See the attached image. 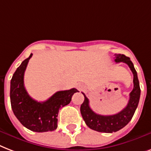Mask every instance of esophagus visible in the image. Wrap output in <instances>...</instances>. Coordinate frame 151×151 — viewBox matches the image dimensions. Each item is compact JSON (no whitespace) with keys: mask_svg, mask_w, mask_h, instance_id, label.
<instances>
[{"mask_svg":"<svg viewBox=\"0 0 151 151\" xmlns=\"http://www.w3.org/2000/svg\"><path fill=\"white\" fill-rule=\"evenodd\" d=\"M77 88H78V90H79V91H80V90H82V88H83V87H82L81 86H77Z\"/></svg>","mask_w":151,"mask_h":151,"instance_id":"esophagus-1","label":"esophagus"}]
</instances>
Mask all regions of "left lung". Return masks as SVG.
I'll use <instances>...</instances> for the list:
<instances>
[{
    "label": "left lung",
    "mask_w": 151,
    "mask_h": 151,
    "mask_svg": "<svg viewBox=\"0 0 151 151\" xmlns=\"http://www.w3.org/2000/svg\"><path fill=\"white\" fill-rule=\"evenodd\" d=\"M115 62H124L128 65L131 71L133 73V83L134 87L129 94V101L125 108L120 113L114 115L103 116L97 114L92 110L89 105V99L84 95V101L80 107L82 116L89 128L92 130L99 132L112 133L116 132L125 127L132 120L133 115L137 108L140 98V87L137 72L135 71L133 63L129 57L124 54H115Z\"/></svg>",
    "instance_id": "1"
}]
</instances>
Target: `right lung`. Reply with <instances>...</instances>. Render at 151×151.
Returning a JSON list of instances; mask_svg holds the SVG:
<instances>
[{
    "label": "right lung",
    "mask_w": 151,
    "mask_h": 151,
    "mask_svg": "<svg viewBox=\"0 0 151 151\" xmlns=\"http://www.w3.org/2000/svg\"><path fill=\"white\" fill-rule=\"evenodd\" d=\"M24 60L11 79L10 100L14 114L22 124L36 132H52L57 128V116L60 108L70 103L72 95L78 92L76 88L56 92L45 101L34 100L27 92L23 77L29 60Z\"/></svg>",
    "instance_id": "1"
}]
</instances>
